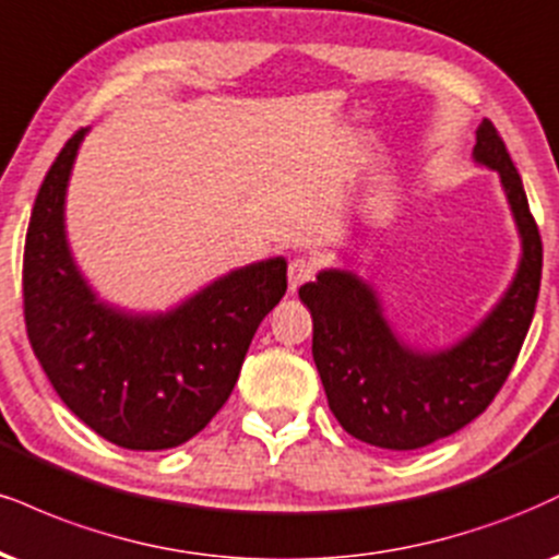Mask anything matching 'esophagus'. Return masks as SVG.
<instances>
[{
  "mask_svg": "<svg viewBox=\"0 0 559 559\" xmlns=\"http://www.w3.org/2000/svg\"><path fill=\"white\" fill-rule=\"evenodd\" d=\"M312 275H314V262L309 258H294L288 262V288H292V292H297L301 284L312 281Z\"/></svg>",
  "mask_w": 559,
  "mask_h": 559,
  "instance_id": "esophagus-1",
  "label": "esophagus"
}]
</instances>
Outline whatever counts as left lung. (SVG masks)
<instances>
[{"instance_id": "8db88e82", "label": "left lung", "mask_w": 559, "mask_h": 559, "mask_svg": "<svg viewBox=\"0 0 559 559\" xmlns=\"http://www.w3.org/2000/svg\"><path fill=\"white\" fill-rule=\"evenodd\" d=\"M474 160L500 174L521 234V262L492 312L459 344L442 352L403 344L374 288L352 271H320L299 288L312 312V356L328 406L348 435L374 448H425L474 421L506 385L534 318L542 237L521 174L489 119L476 130Z\"/></svg>"}]
</instances>
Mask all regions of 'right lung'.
Wrapping results in <instances>:
<instances>
[{
	"mask_svg": "<svg viewBox=\"0 0 559 559\" xmlns=\"http://www.w3.org/2000/svg\"><path fill=\"white\" fill-rule=\"evenodd\" d=\"M78 130L33 203L23 254V307L33 354L64 406L127 450L187 442L218 414L271 309L286 294V260L231 271L158 314L98 301L72 260L64 198Z\"/></svg>",
	"mask_w": 559,
	"mask_h": 559,
	"instance_id": "1",
	"label": "right lung"
}]
</instances>
